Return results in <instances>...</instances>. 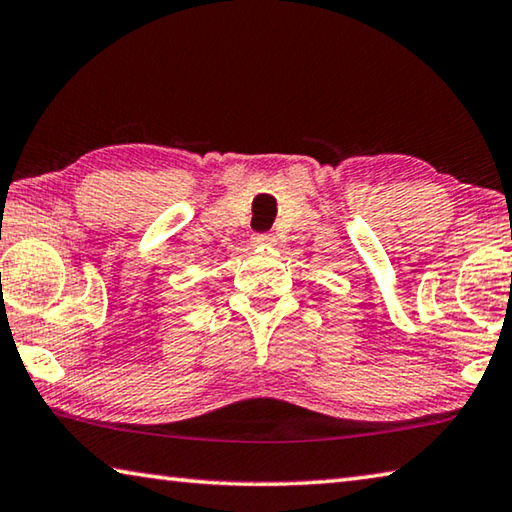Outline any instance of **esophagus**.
<instances>
[{
	"label": "esophagus",
	"instance_id": "obj_1",
	"mask_svg": "<svg viewBox=\"0 0 512 512\" xmlns=\"http://www.w3.org/2000/svg\"><path fill=\"white\" fill-rule=\"evenodd\" d=\"M273 241L271 235H253V246H271Z\"/></svg>",
	"mask_w": 512,
	"mask_h": 512
}]
</instances>
